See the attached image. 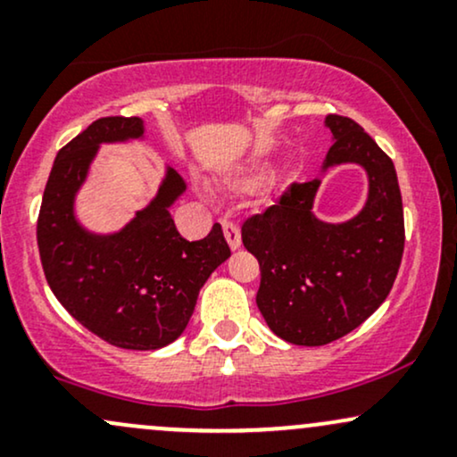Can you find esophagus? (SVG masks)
Returning <instances> with one entry per match:
<instances>
[{"mask_svg":"<svg viewBox=\"0 0 457 457\" xmlns=\"http://www.w3.org/2000/svg\"><path fill=\"white\" fill-rule=\"evenodd\" d=\"M223 234H225V240H228L229 249L236 251L240 246V229L238 225L232 223V221H223Z\"/></svg>","mask_w":457,"mask_h":457,"instance_id":"1","label":"esophagus"}]
</instances>
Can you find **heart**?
<instances>
[{
	"mask_svg": "<svg viewBox=\"0 0 457 457\" xmlns=\"http://www.w3.org/2000/svg\"><path fill=\"white\" fill-rule=\"evenodd\" d=\"M243 182H245V180H243Z\"/></svg>",
	"mask_w": 457,
	"mask_h": 457,
	"instance_id": "b5f03b06",
	"label": "heart"
}]
</instances>
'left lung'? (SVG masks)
<instances>
[{
	"mask_svg": "<svg viewBox=\"0 0 457 457\" xmlns=\"http://www.w3.org/2000/svg\"><path fill=\"white\" fill-rule=\"evenodd\" d=\"M333 133L322 170L356 162L367 171L363 211L344 223L313 214L320 178L292 182L279 202L243 223L260 262L262 316L277 337L324 345L363 324L389 296L403 253V208L393 161L354 120L327 115Z\"/></svg>",
	"mask_w": 457,
	"mask_h": 457,
	"instance_id": "obj_1",
	"label": "left lung"
}]
</instances>
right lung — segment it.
<instances>
[{"mask_svg":"<svg viewBox=\"0 0 457 457\" xmlns=\"http://www.w3.org/2000/svg\"><path fill=\"white\" fill-rule=\"evenodd\" d=\"M144 137L141 118H101L57 152L46 180L36 238L46 283L77 322L127 350H156L187 328L197 295L229 258L221 225L188 243L170 206L185 180L167 170L159 193L115 234L87 232L75 217V195L98 145Z\"/></svg>","mask_w":457,"mask_h":457,"instance_id":"obj_1","label":"right lung"}]
</instances>
